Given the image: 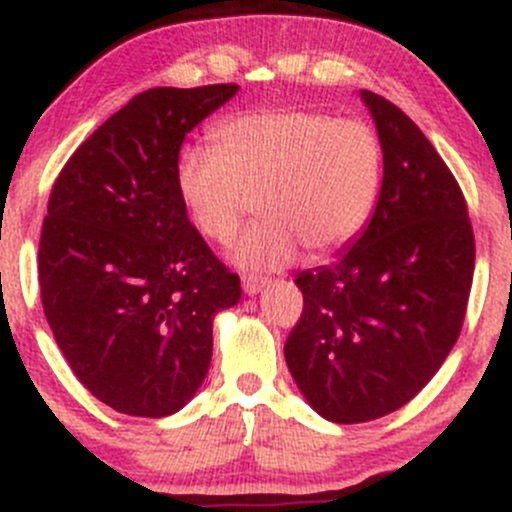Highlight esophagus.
<instances>
[{
  "instance_id": "1",
  "label": "esophagus",
  "mask_w": 512,
  "mask_h": 512,
  "mask_svg": "<svg viewBox=\"0 0 512 512\" xmlns=\"http://www.w3.org/2000/svg\"><path fill=\"white\" fill-rule=\"evenodd\" d=\"M241 288H244L246 295H258L263 288H266V280L254 278V276H244L241 278Z\"/></svg>"
}]
</instances>
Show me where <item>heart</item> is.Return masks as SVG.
<instances>
[{"label":"heart","mask_w":512,"mask_h":512,"mask_svg":"<svg viewBox=\"0 0 512 512\" xmlns=\"http://www.w3.org/2000/svg\"><path fill=\"white\" fill-rule=\"evenodd\" d=\"M214 144L185 146L175 183L192 224L227 244L261 200L263 222L232 249L246 273L295 263L302 246L327 256L354 241L376 210L383 151L361 119L312 109L256 112L222 122Z\"/></svg>","instance_id":"heart-1"}]
</instances>
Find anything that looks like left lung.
<instances>
[{"label":"left lung","instance_id":"left-lung-1","mask_svg":"<svg viewBox=\"0 0 512 512\" xmlns=\"http://www.w3.org/2000/svg\"><path fill=\"white\" fill-rule=\"evenodd\" d=\"M383 151L364 232L337 261L298 273L300 322L285 364L324 420L368 422L410 403L461 332L474 232L452 170L405 112L361 90Z\"/></svg>","mask_w":512,"mask_h":512}]
</instances>
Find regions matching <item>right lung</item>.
<instances>
[{
    "instance_id": "obj_1",
    "label": "right lung",
    "mask_w": 512,
    "mask_h": 512,
    "mask_svg": "<svg viewBox=\"0 0 512 512\" xmlns=\"http://www.w3.org/2000/svg\"><path fill=\"white\" fill-rule=\"evenodd\" d=\"M239 85L153 87L60 170L38 244L46 320L78 381L124 415L190 403L212 361L214 315L241 283L190 224L180 146Z\"/></svg>"
}]
</instances>
